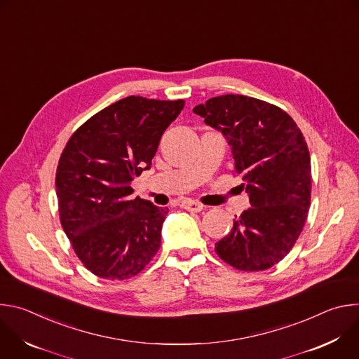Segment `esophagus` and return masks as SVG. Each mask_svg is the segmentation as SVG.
Listing matches in <instances>:
<instances>
[{
	"mask_svg": "<svg viewBox=\"0 0 359 359\" xmlns=\"http://www.w3.org/2000/svg\"><path fill=\"white\" fill-rule=\"evenodd\" d=\"M180 208H183V209H186L189 212H196L197 213V212L203 210V204H200V203H197L194 200H184V201H182Z\"/></svg>",
	"mask_w": 359,
	"mask_h": 359,
	"instance_id": "esophagus-1",
	"label": "esophagus"
}]
</instances>
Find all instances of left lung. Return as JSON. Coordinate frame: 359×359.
Wrapping results in <instances>:
<instances>
[{"mask_svg": "<svg viewBox=\"0 0 359 359\" xmlns=\"http://www.w3.org/2000/svg\"><path fill=\"white\" fill-rule=\"evenodd\" d=\"M222 130L233 150L251 208L216 243V252L241 271L280 263L301 234L311 203V161L294 119L266 100L222 95L193 108Z\"/></svg>", "mask_w": 359, "mask_h": 359, "instance_id": "8db88e82", "label": "left lung"}]
</instances>
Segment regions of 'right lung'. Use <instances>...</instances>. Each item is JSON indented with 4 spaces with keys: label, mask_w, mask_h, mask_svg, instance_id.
Wrapping results in <instances>:
<instances>
[{
    "label": "right lung",
    "mask_w": 359,
    "mask_h": 359,
    "mask_svg": "<svg viewBox=\"0 0 359 359\" xmlns=\"http://www.w3.org/2000/svg\"><path fill=\"white\" fill-rule=\"evenodd\" d=\"M184 100L123 97L81 125L57 168L60 220L81 263L105 280L139 274L161 247L162 209L130 198Z\"/></svg>",
    "instance_id": "1"
}]
</instances>
